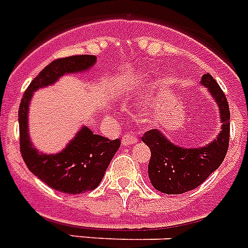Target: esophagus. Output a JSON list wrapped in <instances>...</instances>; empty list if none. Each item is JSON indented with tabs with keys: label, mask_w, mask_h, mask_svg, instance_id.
<instances>
[{
	"label": "esophagus",
	"mask_w": 248,
	"mask_h": 248,
	"mask_svg": "<svg viewBox=\"0 0 248 248\" xmlns=\"http://www.w3.org/2000/svg\"><path fill=\"white\" fill-rule=\"evenodd\" d=\"M137 140H139V139H137L135 135L126 134L124 136V139H122V145H124V146H130V145H134V143H136Z\"/></svg>",
	"instance_id": "obj_1"
}]
</instances>
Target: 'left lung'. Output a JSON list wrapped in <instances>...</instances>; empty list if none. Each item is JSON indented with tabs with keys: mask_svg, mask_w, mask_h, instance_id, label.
Instances as JSON below:
<instances>
[{
	"mask_svg": "<svg viewBox=\"0 0 248 248\" xmlns=\"http://www.w3.org/2000/svg\"><path fill=\"white\" fill-rule=\"evenodd\" d=\"M201 83L209 89L220 112L222 131L216 140L199 149H184L170 142L159 130L145 132L142 141L150 147L149 178L156 190L183 194L193 190L217 170L230 145V107L223 91L207 73Z\"/></svg>",
	"mask_w": 248,
	"mask_h": 248,
	"instance_id": "obj_1",
	"label": "left lung"
}]
</instances>
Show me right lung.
Wrapping results in <instances>:
<instances>
[{
	"mask_svg": "<svg viewBox=\"0 0 248 248\" xmlns=\"http://www.w3.org/2000/svg\"><path fill=\"white\" fill-rule=\"evenodd\" d=\"M95 60L94 55H74L51 62L30 83L18 108L20 150L25 164L41 182L66 194H80L98 186L112 157L120 147V139L109 140L94 135L83 126L62 153L55 155L41 154L32 147L29 137V105L35 91L54 84L66 73L88 70L94 65Z\"/></svg>",
	"mask_w": 248,
	"mask_h": 248,
	"instance_id": "add662e5",
	"label": "right lung"
}]
</instances>
